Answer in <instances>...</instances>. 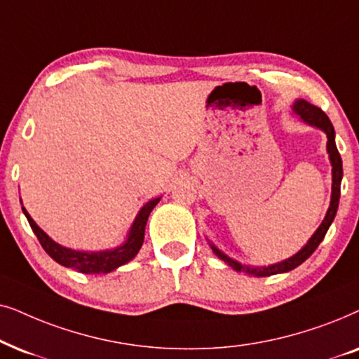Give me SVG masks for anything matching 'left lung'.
I'll list each match as a JSON object with an SVG mask.
<instances>
[{
	"label": "left lung",
	"mask_w": 359,
	"mask_h": 359,
	"mask_svg": "<svg viewBox=\"0 0 359 359\" xmlns=\"http://www.w3.org/2000/svg\"><path fill=\"white\" fill-rule=\"evenodd\" d=\"M292 111L297 114V116L302 119L304 123L310 124V126L318 128L322 130L325 135H327V152H328V159L330 164H332V197H330V207L327 210V215H325L323 222L320 223V226L317 228V231L313 233L312 238L307 241V245H304V248L300 251L295 252L294 256L287 257V259L280 261V262H274V264L269 266H248L243 264V262L233 259L228 255H224L222 250H218L217 246L213 245L212 241H208L210 248L215 252V256H218V259H222L226 262L229 267L238 272H246L248 276H255V277H267V276H274V274H283V272H289L295 269V267L302 264L305 259H309L310 255L317 250L320 243L323 241L325 235H327L330 224L333 223L335 219L337 210H338V202H340V185H341V179H343V164H341V157L340 152L337 149V142H335V130H333V124L330 121L327 114H325L322 109L313 107L305 100H295L292 104Z\"/></svg>",
	"instance_id": "obj_1"
}]
</instances>
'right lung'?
Masks as SVG:
<instances>
[{
	"instance_id": "right-lung-1",
	"label": "right lung",
	"mask_w": 359,
	"mask_h": 359,
	"mask_svg": "<svg viewBox=\"0 0 359 359\" xmlns=\"http://www.w3.org/2000/svg\"><path fill=\"white\" fill-rule=\"evenodd\" d=\"M161 197L152 198L149 202L144 203L137 212L135 222H133L130 231H128L126 240L121 245L113 248V250H103V251H76L72 248H65L55 243L52 238L47 235L44 229L37 226V223L31 218V215L27 213V210L22 207V213L26 215L27 222H29L32 231L39 240L41 246L44 248L47 255L59 264L70 267L83 274H108L114 269H118L119 266L130 262L137 252H140L142 241H144V229L147 218L152 212V208L159 203Z\"/></svg>"
}]
</instances>
